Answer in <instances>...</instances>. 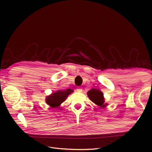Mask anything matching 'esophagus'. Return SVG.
Listing matches in <instances>:
<instances>
[{
    "label": "esophagus",
    "mask_w": 152,
    "mask_h": 152,
    "mask_svg": "<svg viewBox=\"0 0 152 152\" xmlns=\"http://www.w3.org/2000/svg\"><path fill=\"white\" fill-rule=\"evenodd\" d=\"M76 91L78 92H81L83 91V88L82 87H78V88L76 89Z\"/></svg>",
    "instance_id": "1"
}]
</instances>
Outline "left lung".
<instances>
[{"instance_id": "left-lung-1", "label": "left lung", "mask_w": 152, "mask_h": 152, "mask_svg": "<svg viewBox=\"0 0 152 152\" xmlns=\"http://www.w3.org/2000/svg\"><path fill=\"white\" fill-rule=\"evenodd\" d=\"M87 95L92 102L100 108H104L108 105L107 103H105L103 92L99 89L93 88L87 92Z\"/></svg>"}]
</instances>
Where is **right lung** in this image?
<instances>
[{
  "label": "right lung",
  "instance_id": "right-lung-1",
  "mask_svg": "<svg viewBox=\"0 0 152 152\" xmlns=\"http://www.w3.org/2000/svg\"><path fill=\"white\" fill-rule=\"evenodd\" d=\"M72 92H73V91L70 89L65 91H57L46 97L45 102L51 108H58Z\"/></svg>",
  "mask_w": 152,
  "mask_h": 152
}]
</instances>
